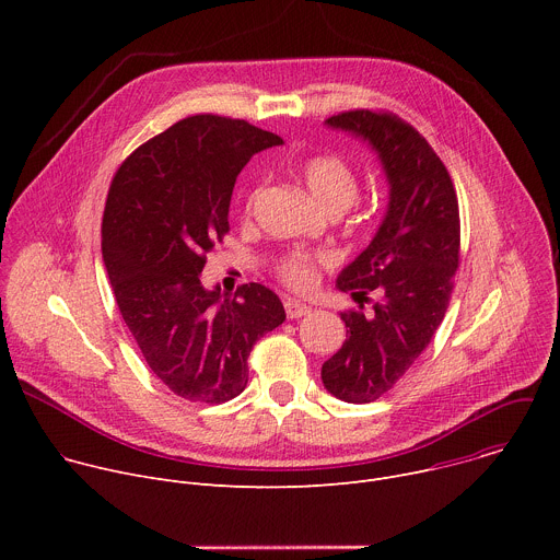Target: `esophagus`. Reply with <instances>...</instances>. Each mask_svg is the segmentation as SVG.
I'll use <instances>...</instances> for the list:
<instances>
[{"label":"esophagus","mask_w":560,"mask_h":560,"mask_svg":"<svg viewBox=\"0 0 560 560\" xmlns=\"http://www.w3.org/2000/svg\"><path fill=\"white\" fill-rule=\"evenodd\" d=\"M283 305H285L288 318H301V316L310 314V310H312L310 305H305V303H301V301H296V299H285Z\"/></svg>","instance_id":"esophagus-1"}]
</instances>
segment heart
<instances>
[{"mask_svg": "<svg viewBox=\"0 0 560 560\" xmlns=\"http://www.w3.org/2000/svg\"><path fill=\"white\" fill-rule=\"evenodd\" d=\"M299 175L307 192L322 203L326 210L343 212L359 192V177L354 168L339 154L322 152L305 156ZM261 186L253 188L246 197V212H253L255 201L259 199ZM332 259L328 253H290L281 257L275 266L277 279L296 292H307L318 283V272Z\"/></svg>", "mask_w": 560, "mask_h": 560, "instance_id": "heart-1", "label": "heart"}]
</instances>
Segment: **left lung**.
Here are the masks:
<instances>
[{
	"mask_svg": "<svg viewBox=\"0 0 560 560\" xmlns=\"http://www.w3.org/2000/svg\"><path fill=\"white\" fill-rule=\"evenodd\" d=\"M326 124L368 139L389 182L378 232L337 279L359 303L372 290L381 299L368 316L341 312L348 339L322 368L330 394L370 404L404 378L443 322L460 259L458 199L434 148L398 115L359 108Z\"/></svg>",
	"mask_w": 560,
	"mask_h": 560,
	"instance_id": "1",
	"label": "left lung"
}]
</instances>
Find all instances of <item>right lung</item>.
Here are the masks:
<instances>
[{"label":"right lung","mask_w":560,"mask_h":560,"mask_svg":"<svg viewBox=\"0 0 560 560\" xmlns=\"http://www.w3.org/2000/svg\"><path fill=\"white\" fill-rule=\"evenodd\" d=\"M279 143L246 119L190 115L132 150L113 177L102 250L115 301L152 374L186 401L242 394L253 346L285 322L261 283L234 294L201 285L206 255L230 230L236 175Z\"/></svg>","instance_id":"obj_1"}]
</instances>
